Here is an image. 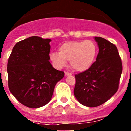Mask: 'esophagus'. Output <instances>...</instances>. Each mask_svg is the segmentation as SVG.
Listing matches in <instances>:
<instances>
[{"label": "esophagus", "instance_id": "obj_1", "mask_svg": "<svg viewBox=\"0 0 131 131\" xmlns=\"http://www.w3.org/2000/svg\"><path fill=\"white\" fill-rule=\"evenodd\" d=\"M72 74L71 73H69V72H65V75L66 76H68V75H71Z\"/></svg>", "mask_w": 131, "mask_h": 131}]
</instances>
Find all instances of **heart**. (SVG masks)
Instances as JSON below:
<instances>
[{"instance_id":"1","label":"heart","mask_w":131,"mask_h":131,"mask_svg":"<svg viewBox=\"0 0 131 131\" xmlns=\"http://www.w3.org/2000/svg\"><path fill=\"white\" fill-rule=\"evenodd\" d=\"M97 52L96 45L92 40H73L61 45L59 52L50 53V58L58 69L63 68L69 61L74 70L83 72L92 66Z\"/></svg>"}]
</instances>
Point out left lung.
Masks as SVG:
<instances>
[{"label":"left lung","instance_id":"obj_1","mask_svg":"<svg viewBox=\"0 0 131 131\" xmlns=\"http://www.w3.org/2000/svg\"><path fill=\"white\" fill-rule=\"evenodd\" d=\"M98 43L96 60L86 71L75 75L74 95L87 107L103 104L117 91L122 63L116 46L106 39L95 37Z\"/></svg>","mask_w":131,"mask_h":131}]
</instances>
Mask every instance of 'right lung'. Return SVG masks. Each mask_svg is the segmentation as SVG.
Masks as SVG:
<instances>
[{"label": "right lung", "instance_id": "add662e5", "mask_svg": "<svg viewBox=\"0 0 131 131\" xmlns=\"http://www.w3.org/2000/svg\"><path fill=\"white\" fill-rule=\"evenodd\" d=\"M51 39L33 36L17 42L8 62V87L24 106L38 108L48 104L56 84L64 72L54 69L50 60Z\"/></svg>", "mask_w": 131, "mask_h": 131}]
</instances>
